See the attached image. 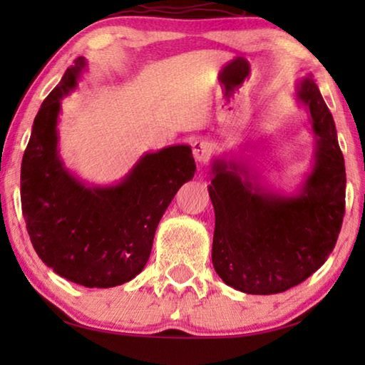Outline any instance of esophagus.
Wrapping results in <instances>:
<instances>
[{
  "mask_svg": "<svg viewBox=\"0 0 365 365\" xmlns=\"http://www.w3.org/2000/svg\"><path fill=\"white\" fill-rule=\"evenodd\" d=\"M191 151H193V158L196 163H206L211 156V146L205 140H195L191 145Z\"/></svg>",
  "mask_w": 365,
  "mask_h": 365,
  "instance_id": "34e87169",
  "label": "esophagus"
}]
</instances>
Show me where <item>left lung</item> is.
I'll use <instances>...</instances> for the list:
<instances>
[{
	"label": "left lung",
	"instance_id": "1",
	"mask_svg": "<svg viewBox=\"0 0 365 365\" xmlns=\"http://www.w3.org/2000/svg\"><path fill=\"white\" fill-rule=\"evenodd\" d=\"M296 98L316 138L312 170L298 193L265 188L259 174L232 159L211 164L212 264L228 287L248 294L299 285L327 261L341 230L346 172L335 122L312 76L299 80Z\"/></svg>",
	"mask_w": 365,
	"mask_h": 365
}]
</instances>
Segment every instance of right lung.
<instances>
[{
    "instance_id": "obj_1",
    "label": "right lung",
    "mask_w": 365,
    "mask_h": 365,
    "mask_svg": "<svg viewBox=\"0 0 365 365\" xmlns=\"http://www.w3.org/2000/svg\"><path fill=\"white\" fill-rule=\"evenodd\" d=\"M86 67L73 61L36 114L21 168L22 214L36 255L58 275L86 288L135 279L178 188L193 178L188 145L145 153L119 183L100 187L66 169L58 150L61 100Z\"/></svg>"
}]
</instances>
